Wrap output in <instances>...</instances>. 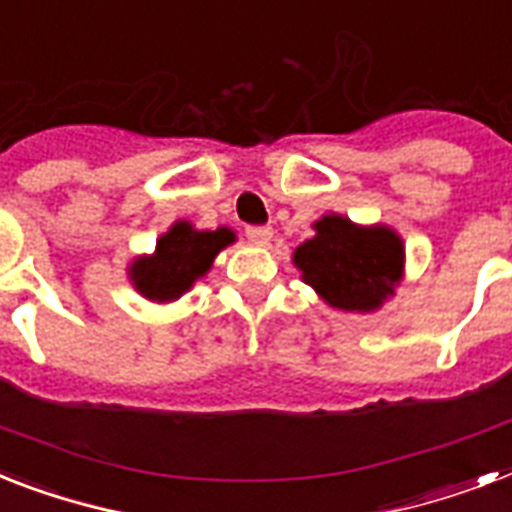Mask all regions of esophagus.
Returning <instances> with one entry per match:
<instances>
[{"mask_svg": "<svg viewBox=\"0 0 512 512\" xmlns=\"http://www.w3.org/2000/svg\"><path fill=\"white\" fill-rule=\"evenodd\" d=\"M247 239L257 247H268L273 242V228H265V226H249L247 228Z\"/></svg>", "mask_w": 512, "mask_h": 512, "instance_id": "obj_1", "label": "esophagus"}]
</instances>
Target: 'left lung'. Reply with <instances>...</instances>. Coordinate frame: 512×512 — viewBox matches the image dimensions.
Returning a JSON list of instances; mask_svg holds the SVG:
<instances>
[{"mask_svg": "<svg viewBox=\"0 0 512 512\" xmlns=\"http://www.w3.org/2000/svg\"><path fill=\"white\" fill-rule=\"evenodd\" d=\"M313 231L292 260L328 307L373 313L394 297L405 276V244L392 226H360L347 215L328 213L315 220Z\"/></svg>", "mask_w": 512, "mask_h": 512, "instance_id": "left-lung-1", "label": "left lung"}]
</instances>
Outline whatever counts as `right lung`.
<instances>
[{
    "label": "right lung",
    "instance_id": "1",
    "mask_svg": "<svg viewBox=\"0 0 512 512\" xmlns=\"http://www.w3.org/2000/svg\"><path fill=\"white\" fill-rule=\"evenodd\" d=\"M234 242L236 234L226 226L199 231L189 220H176L157 239L152 255H139L128 263V281L149 302H176L207 276L215 257Z\"/></svg>",
    "mask_w": 512,
    "mask_h": 512
}]
</instances>
